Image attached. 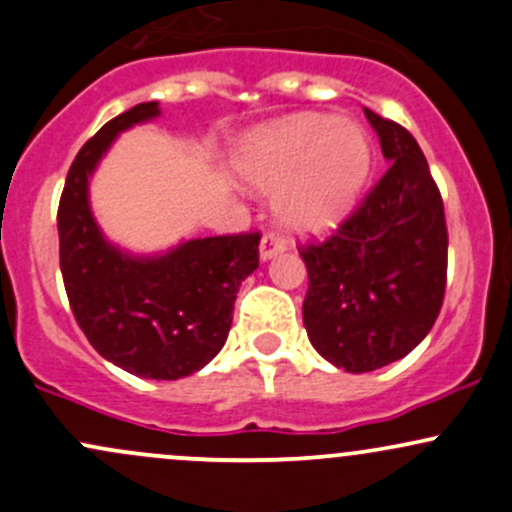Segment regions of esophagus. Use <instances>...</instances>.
I'll use <instances>...</instances> for the list:
<instances>
[{
    "mask_svg": "<svg viewBox=\"0 0 512 512\" xmlns=\"http://www.w3.org/2000/svg\"><path fill=\"white\" fill-rule=\"evenodd\" d=\"M282 250H284V240L279 238V235L267 233L265 238L260 240V260L262 262L272 260V257L279 255V252H282Z\"/></svg>",
    "mask_w": 512,
    "mask_h": 512,
    "instance_id": "34e87169",
    "label": "esophagus"
}]
</instances>
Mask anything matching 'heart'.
Segmentation results:
<instances>
[{"label": "heart", "mask_w": 512, "mask_h": 512, "mask_svg": "<svg viewBox=\"0 0 512 512\" xmlns=\"http://www.w3.org/2000/svg\"><path fill=\"white\" fill-rule=\"evenodd\" d=\"M373 149L358 122L297 115L247 134L235 171L252 191L277 193L279 223L316 235L348 218L370 176Z\"/></svg>", "instance_id": "obj_1"}]
</instances>
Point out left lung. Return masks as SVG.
<instances>
[{
	"label": "left lung",
	"instance_id": "1",
	"mask_svg": "<svg viewBox=\"0 0 512 512\" xmlns=\"http://www.w3.org/2000/svg\"><path fill=\"white\" fill-rule=\"evenodd\" d=\"M380 139L383 179L336 235L301 247L311 346L346 373L405 358L432 331L446 287V220L417 139L363 107Z\"/></svg>",
	"mask_w": 512,
	"mask_h": 512
}]
</instances>
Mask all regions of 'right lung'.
Segmentation results:
<instances>
[{
	"label": "right lung",
	"instance_id": "obj_1",
	"mask_svg": "<svg viewBox=\"0 0 512 512\" xmlns=\"http://www.w3.org/2000/svg\"><path fill=\"white\" fill-rule=\"evenodd\" d=\"M159 102H139L83 144L58 206L61 274L78 326L117 368L147 380L198 373L220 353L240 284L257 270L260 235L181 240L134 255L105 238L90 208V179L122 132L157 120Z\"/></svg>",
	"mask_w": 512,
	"mask_h": 512
}]
</instances>
